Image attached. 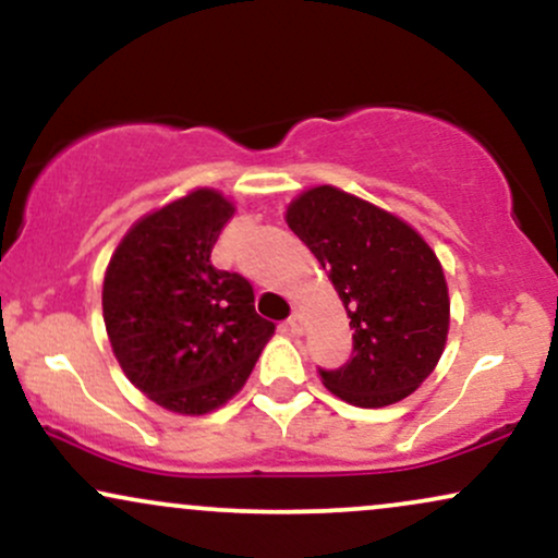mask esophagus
Listing matches in <instances>:
<instances>
[{
    "instance_id": "esophagus-1",
    "label": "esophagus",
    "mask_w": 558,
    "mask_h": 558,
    "mask_svg": "<svg viewBox=\"0 0 558 558\" xmlns=\"http://www.w3.org/2000/svg\"><path fill=\"white\" fill-rule=\"evenodd\" d=\"M286 328H288V332H291V336H301V330H304V325H301V315H299V312H293V315L286 319Z\"/></svg>"
}]
</instances>
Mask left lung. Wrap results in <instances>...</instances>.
Returning a JSON list of instances; mask_svg holds the SVG:
<instances>
[{
  "label": "left lung",
  "instance_id": "left-lung-1",
  "mask_svg": "<svg viewBox=\"0 0 558 558\" xmlns=\"http://www.w3.org/2000/svg\"><path fill=\"white\" fill-rule=\"evenodd\" d=\"M286 222L328 270L354 330L345 364L319 367L325 388L364 409L417 390L448 332V288L433 248L399 217L332 185L301 194Z\"/></svg>",
  "mask_w": 558,
  "mask_h": 558
}]
</instances>
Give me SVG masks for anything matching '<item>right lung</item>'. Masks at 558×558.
Listing matches in <instances>:
<instances>
[{"instance_id":"1","label":"right lung","mask_w":558,"mask_h":558,"mask_svg":"<svg viewBox=\"0 0 558 558\" xmlns=\"http://www.w3.org/2000/svg\"><path fill=\"white\" fill-rule=\"evenodd\" d=\"M230 217L233 204L198 189L138 220L107 267L101 310L114 356L170 412L222 407L275 332L254 310L252 283L209 259Z\"/></svg>"}]
</instances>
